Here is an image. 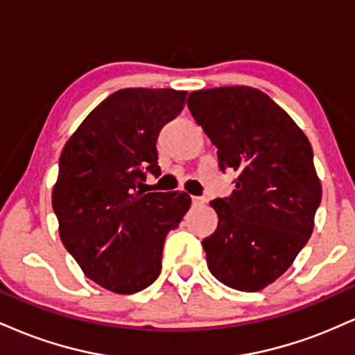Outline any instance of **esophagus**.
Listing matches in <instances>:
<instances>
[{
    "label": "esophagus",
    "instance_id": "esophagus-1",
    "mask_svg": "<svg viewBox=\"0 0 355 355\" xmlns=\"http://www.w3.org/2000/svg\"><path fill=\"white\" fill-rule=\"evenodd\" d=\"M191 203H193L195 207L203 205V203H205V198H203V197H191Z\"/></svg>",
    "mask_w": 355,
    "mask_h": 355
}]
</instances>
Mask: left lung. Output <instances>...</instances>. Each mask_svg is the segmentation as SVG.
Wrapping results in <instances>:
<instances>
[{
  "mask_svg": "<svg viewBox=\"0 0 355 355\" xmlns=\"http://www.w3.org/2000/svg\"><path fill=\"white\" fill-rule=\"evenodd\" d=\"M187 105L217 146L220 170L239 173L230 197L210 202L218 227L202 242L207 266L232 288L262 291L292 266L312 235L322 198L312 146L260 89H200Z\"/></svg>",
  "mask_w": 355,
  "mask_h": 355,
  "instance_id": "8db88e82",
  "label": "left lung"
}]
</instances>
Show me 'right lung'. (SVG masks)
Returning <instances> with one entry per match:
<instances>
[{
	"mask_svg": "<svg viewBox=\"0 0 355 355\" xmlns=\"http://www.w3.org/2000/svg\"><path fill=\"white\" fill-rule=\"evenodd\" d=\"M185 96L172 88L115 92L61 152L51 197L61 242L88 279L116 294L157 280L166 234L190 209L187 193L140 189L146 175H160L158 133Z\"/></svg>",
	"mask_w": 355,
	"mask_h": 355,
	"instance_id": "right-lung-1",
	"label": "right lung"
}]
</instances>
